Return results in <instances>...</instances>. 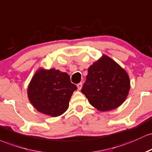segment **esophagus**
<instances>
[{
    "label": "esophagus",
    "mask_w": 152,
    "mask_h": 152,
    "mask_svg": "<svg viewBox=\"0 0 152 152\" xmlns=\"http://www.w3.org/2000/svg\"><path fill=\"white\" fill-rule=\"evenodd\" d=\"M77 86L78 90H80L82 89V88H83V83H80L79 84H77Z\"/></svg>",
    "instance_id": "esophagus-1"
}]
</instances>
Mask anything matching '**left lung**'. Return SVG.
I'll list each match as a JSON object with an SVG mask.
<instances>
[{
	"label": "left lung",
	"instance_id": "8db88e82",
	"mask_svg": "<svg viewBox=\"0 0 152 152\" xmlns=\"http://www.w3.org/2000/svg\"><path fill=\"white\" fill-rule=\"evenodd\" d=\"M81 92L90 105L103 112L121 105L131 88L126 71L105 54L90 65Z\"/></svg>",
	"mask_w": 152,
	"mask_h": 152
}]
</instances>
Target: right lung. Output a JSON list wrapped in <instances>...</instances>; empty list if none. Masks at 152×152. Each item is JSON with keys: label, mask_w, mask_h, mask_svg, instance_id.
<instances>
[{"label": "right lung", "mask_w": 152, "mask_h": 152, "mask_svg": "<svg viewBox=\"0 0 152 152\" xmlns=\"http://www.w3.org/2000/svg\"><path fill=\"white\" fill-rule=\"evenodd\" d=\"M77 86L69 75L59 69L40 67L31 80L27 90L30 103L40 113L52 117L62 115Z\"/></svg>", "instance_id": "1"}]
</instances>
